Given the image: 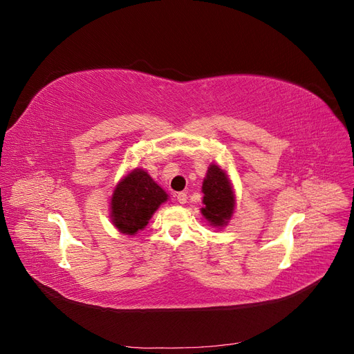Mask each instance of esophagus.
Instances as JSON below:
<instances>
[{"label": "esophagus", "mask_w": 354, "mask_h": 354, "mask_svg": "<svg viewBox=\"0 0 354 354\" xmlns=\"http://www.w3.org/2000/svg\"><path fill=\"white\" fill-rule=\"evenodd\" d=\"M177 201H178V203H186L187 202V194H185V192H180V194H177Z\"/></svg>", "instance_id": "esophagus-1"}]
</instances>
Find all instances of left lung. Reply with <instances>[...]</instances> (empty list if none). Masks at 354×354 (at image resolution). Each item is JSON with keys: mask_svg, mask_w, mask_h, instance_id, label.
I'll use <instances>...</instances> for the list:
<instances>
[{"mask_svg": "<svg viewBox=\"0 0 354 354\" xmlns=\"http://www.w3.org/2000/svg\"><path fill=\"white\" fill-rule=\"evenodd\" d=\"M203 208L202 216L214 227H223L229 223L234 211V194L226 171L211 164L202 183Z\"/></svg>", "mask_w": 354, "mask_h": 354, "instance_id": "left-lung-1", "label": "left lung"}]
</instances>
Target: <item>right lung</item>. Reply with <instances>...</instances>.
Here are the masks:
<instances>
[{
  "label": "right lung",
  "mask_w": 354,
  "mask_h": 354,
  "mask_svg": "<svg viewBox=\"0 0 354 354\" xmlns=\"http://www.w3.org/2000/svg\"><path fill=\"white\" fill-rule=\"evenodd\" d=\"M168 199L145 169L134 168L116 185L111 199L113 226L125 234H136L147 226L160 203Z\"/></svg>",
  "instance_id": "right-lung-1"
}]
</instances>
